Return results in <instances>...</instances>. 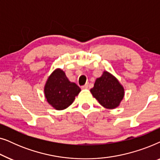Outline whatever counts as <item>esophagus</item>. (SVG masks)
<instances>
[{
    "label": "esophagus",
    "instance_id": "1",
    "mask_svg": "<svg viewBox=\"0 0 160 160\" xmlns=\"http://www.w3.org/2000/svg\"><path fill=\"white\" fill-rule=\"evenodd\" d=\"M82 89H88V84H85V85H84V86H82Z\"/></svg>",
    "mask_w": 160,
    "mask_h": 160
}]
</instances>
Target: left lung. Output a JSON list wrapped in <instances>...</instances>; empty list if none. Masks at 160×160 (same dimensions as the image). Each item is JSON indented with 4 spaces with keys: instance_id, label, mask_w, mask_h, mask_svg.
Here are the masks:
<instances>
[{
    "instance_id": "left-lung-1",
    "label": "left lung",
    "mask_w": 160,
    "mask_h": 160,
    "mask_svg": "<svg viewBox=\"0 0 160 160\" xmlns=\"http://www.w3.org/2000/svg\"><path fill=\"white\" fill-rule=\"evenodd\" d=\"M90 92L100 105L108 109L119 106L124 94L123 87L118 80L107 71H104L102 75L96 79Z\"/></svg>"
}]
</instances>
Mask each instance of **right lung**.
<instances>
[{
    "label": "right lung",
    "instance_id": "obj_1",
    "mask_svg": "<svg viewBox=\"0 0 160 160\" xmlns=\"http://www.w3.org/2000/svg\"><path fill=\"white\" fill-rule=\"evenodd\" d=\"M80 91V87L75 83L70 82L60 69H57L51 74L44 87L48 102L57 110L68 108Z\"/></svg>",
    "mask_w": 160,
    "mask_h": 160
}]
</instances>
